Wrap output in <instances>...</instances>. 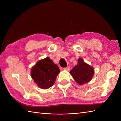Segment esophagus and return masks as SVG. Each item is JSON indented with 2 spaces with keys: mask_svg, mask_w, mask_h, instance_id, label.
Masks as SVG:
<instances>
[{
  "mask_svg": "<svg viewBox=\"0 0 121 121\" xmlns=\"http://www.w3.org/2000/svg\"><path fill=\"white\" fill-rule=\"evenodd\" d=\"M63 69H64V70H65L69 71V70H70V66H68V67H66V68H63Z\"/></svg>",
  "mask_w": 121,
  "mask_h": 121,
  "instance_id": "esophagus-1",
  "label": "esophagus"
}]
</instances>
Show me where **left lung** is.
<instances>
[{"label":"left lung","mask_w":121,"mask_h":121,"mask_svg":"<svg viewBox=\"0 0 121 121\" xmlns=\"http://www.w3.org/2000/svg\"><path fill=\"white\" fill-rule=\"evenodd\" d=\"M94 72V68L85 62L83 59L80 58H78L77 65L70 71V73L77 83L83 85L91 80Z\"/></svg>","instance_id":"left-lung-1"}]
</instances>
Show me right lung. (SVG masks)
Returning a JSON list of instances; mask_svg holds the SVG:
<instances>
[{
    "instance_id": "obj_1",
    "label": "right lung",
    "mask_w": 121,
    "mask_h": 121,
    "mask_svg": "<svg viewBox=\"0 0 121 121\" xmlns=\"http://www.w3.org/2000/svg\"><path fill=\"white\" fill-rule=\"evenodd\" d=\"M60 73L58 65L49 57L41 59L33 66L30 75L39 88L46 89L55 84L56 76Z\"/></svg>"
}]
</instances>
